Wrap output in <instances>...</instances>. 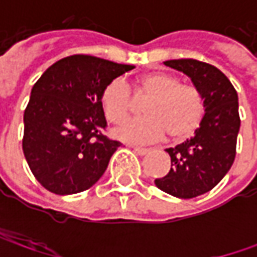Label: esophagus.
Here are the masks:
<instances>
[{
  "label": "esophagus",
  "instance_id": "esophagus-1",
  "mask_svg": "<svg viewBox=\"0 0 257 257\" xmlns=\"http://www.w3.org/2000/svg\"><path fill=\"white\" fill-rule=\"evenodd\" d=\"M133 150L134 153H137L139 156H146V154L150 152L149 149H143V147H133Z\"/></svg>",
  "mask_w": 257,
  "mask_h": 257
}]
</instances>
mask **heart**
<instances>
[{"label": "heart", "instance_id": "heart-1", "mask_svg": "<svg viewBox=\"0 0 257 257\" xmlns=\"http://www.w3.org/2000/svg\"><path fill=\"white\" fill-rule=\"evenodd\" d=\"M136 94L149 100L143 118L125 121L113 130V136L128 143L146 144L170 136L173 140L190 137L202 123L204 98L193 84L182 83L177 75L156 71L139 80ZM101 107L110 123H120L134 110V97L123 77L113 78L101 91Z\"/></svg>", "mask_w": 257, "mask_h": 257}]
</instances>
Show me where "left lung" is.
Segmentation results:
<instances>
[{
    "label": "left lung",
    "instance_id": "8db88e82",
    "mask_svg": "<svg viewBox=\"0 0 257 257\" xmlns=\"http://www.w3.org/2000/svg\"><path fill=\"white\" fill-rule=\"evenodd\" d=\"M164 65L182 71L204 98V115L192 139L166 149L172 169L156 186L179 199L210 192L230 170L240 128L237 93L229 78L214 65L193 58L169 60Z\"/></svg>",
    "mask_w": 257,
    "mask_h": 257
}]
</instances>
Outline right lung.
Returning a JSON list of instances; mask_svg holds the SVG:
<instances>
[{"label": "right lung", "instance_id": "1", "mask_svg": "<svg viewBox=\"0 0 257 257\" xmlns=\"http://www.w3.org/2000/svg\"><path fill=\"white\" fill-rule=\"evenodd\" d=\"M93 55H71L48 67L24 111L23 152L35 179L51 193L84 192L100 180L120 142L103 134L101 91L133 70Z\"/></svg>", "mask_w": 257, "mask_h": 257}]
</instances>
